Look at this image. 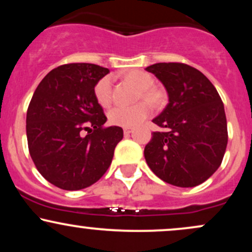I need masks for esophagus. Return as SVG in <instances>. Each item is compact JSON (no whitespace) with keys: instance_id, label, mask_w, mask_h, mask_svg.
<instances>
[{"instance_id":"obj_1","label":"esophagus","mask_w":252,"mask_h":252,"mask_svg":"<svg viewBox=\"0 0 252 252\" xmlns=\"http://www.w3.org/2000/svg\"><path fill=\"white\" fill-rule=\"evenodd\" d=\"M123 131H124V135L129 136V135L132 132V129H131V128H124Z\"/></svg>"}]
</instances>
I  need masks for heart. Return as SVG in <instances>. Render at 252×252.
I'll use <instances>...</instances> for the list:
<instances>
[{
	"instance_id": "b5f03b06",
	"label": "heart",
	"mask_w": 252,
	"mask_h": 252,
	"mask_svg": "<svg viewBox=\"0 0 252 252\" xmlns=\"http://www.w3.org/2000/svg\"><path fill=\"white\" fill-rule=\"evenodd\" d=\"M126 82L131 83L140 90L138 99L148 100L153 105H160L163 100L162 92L158 89L153 88L154 79L147 72L141 70H130L126 72L123 76ZM94 97L96 100L103 108H108L112 102V90L111 79L109 77H104L94 86ZM152 114V106L148 102H141L132 106H115L110 110L109 121L114 126H123V128H131L142 123L149 115Z\"/></svg>"
}]
</instances>
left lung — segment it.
Segmentation results:
<instances>
[{"instance_id":"left-lung-1","label":"left lung","mask_w":252,"mask_h":252,"mask_svg":"<svg viewBox=\"0 0 252 252\" xmlns=\"http://www.w3.org/2000/svg\"><path fill=\"white\" fill-rule=\"evenodd\" d=\"M163 84L169 103L153 120L164 131L153 132L144 158L156 176L178 187H194L220 166L227 144L224 104L200 71L181 63L146 68Z\"/></svg>"}]
</instances>
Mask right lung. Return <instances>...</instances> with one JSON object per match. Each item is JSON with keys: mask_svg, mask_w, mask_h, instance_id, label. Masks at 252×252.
Segmentation results:
<instances>
[{"mask_svg": "<svg viewBox=\"0 0 252 252\" xmlns=\"http://www.w3.org/2000/svg\"><path fill=\"white\" fill-rule=\"evenodd\" d=\"M108 73L94 63H66L43 78L32 97L26 118L31 158L59 189L78 190L97 182L123 138L121 126H104L106 116L94 97V86Z\"/></svg>", "mask_w": 252, "mask_h": 252, "instance_id": "add662e5", "label": "right lung"}]
</instances>
